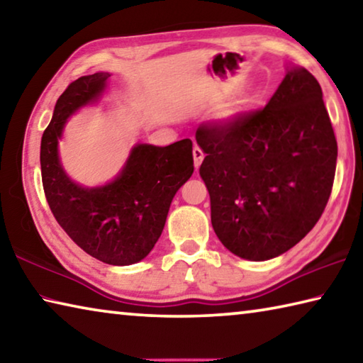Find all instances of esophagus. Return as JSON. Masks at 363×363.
I'll list each match as a JSON object with an SVG mask.
<instances>
[{
  "label": "esophagus",
  "instance_id": "34e87169",
  "mask_svg": "<svg viewBox=\"0 0 363 363\" xmlns=\"http://www.w3.org/2000/svg\"><path fill=\"white\" fill-rule=\"evenodd\" d=\"M203 158H205L203 150H201L199 145H195V147H194V162H195V168L200 167L201 162H203Z\"/></svg>",
  "mask_w": 363,
  "mask_h": 363
}]
</instances>
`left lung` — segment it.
<instances>
[{
    "instance_id": "obj_1",
    "label": "left lung",
    "mask_w": 363,
    "mask_h": 363,
    "mask_svg": "<svg viewBox=\"0 0 363 363\" xmlns=\"http://www.w3.org/2000/svg\"><path fill=\"white\" fill-rule=\"evenodd\" d=\"M195 139L213 229L233 255L270 259L320 219L337 144L320 84L306 69L288 70L266 107L201 123Z\"/></svg>"
}]
</instances>
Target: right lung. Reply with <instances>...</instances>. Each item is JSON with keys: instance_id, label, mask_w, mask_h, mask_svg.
<instances>
[{"instance_id": "1", "label": "right lung", "mask_w": 363, "mask_h": 363, "mask_svg": "<svg viewBox=\"0 0 363 363\" xmlns=\"http://www.w3.org/2000/svg\"><path fill=\"white\" fill-rule=\"evenodd\" d=\"M108 73L82 77L57 99L41 138L43 189L59 225L86 253L112 266H130L150 253L162 235L169 205L194 173L192 140L157 147L138 144L113 182L86 189L60 167L57 140L69 116L97 101Z\"/></svg>"}]
</instances>
